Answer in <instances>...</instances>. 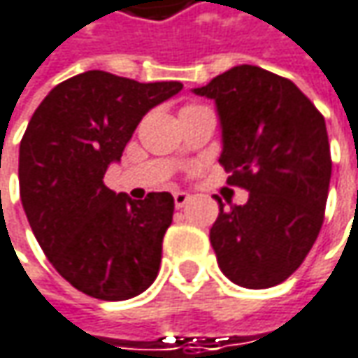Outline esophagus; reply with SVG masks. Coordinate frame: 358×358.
Masks as SVG:
<instances>
[{
  "label": "esophagus",
  "mask_w": 358,
  "mask_h": 358,
  "mask_svg": "<svg viewBox=\"0 0 358 358\" xmlns=\"http://www.w3.org/2000/svg\"><path fill=\"white\" fill-rule=\"evenodd\" d=\"M188 200H190V194H188V192H182V190L174 192V204H176V208H182Z\"/></svg>",
  "instance_id": "esophagus-1"
}]
</instances>
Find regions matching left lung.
Wrapping results in <instances>:
<instances>
[{
	"mask_svg": "<svg viewBox=\"0 0 358 358\" xmlns=\"http://www.w3.org/2000/svg\"><path fill=\"white\" fill-rule=\"evenodd\" d=\"M213 99L221 119V162L229 184L249 192L210 229L221 271L263 289L285 282L306 259L324 221L330 145L324 117L284 76L239 64L192 89Z\"/></svg>",
	"mask_w": 358,
	"mask_h": 358,
	"instance_id": "1",
	"label": "left lung"
}]
</instances>
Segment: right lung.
<instances>
[{"instance_id":"1","label":"right lung","mask_w":358,"mask_h":358,"mask_svg":"<svg viewBox=\"0 0 358 358\" xmlns=\"http://www.w3.org/2000/svg\"><path fill=\"white\" fill-rule=\"evenodd\" d=\"M182 91L87 71L56 85L20 143V196L54 269L99 300H129L154 284L172 224L170 192L131 200L105 186L143 115Z\"/></svg>"}]
</instances>
